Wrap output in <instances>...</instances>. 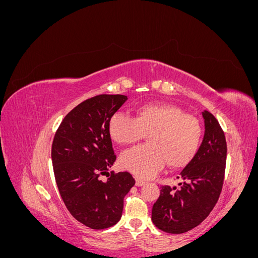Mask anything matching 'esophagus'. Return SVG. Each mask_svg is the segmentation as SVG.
Masks as SVG:
<instances>
[{"mask_svg":"<svg viewBox=\"0 0 258 258\" xmlns=\"http://www.w3.org/2000/svg\"><path fill=\"white\" fill-rule=\"evenodd\" d=\"M145 184V182L143 181V179H141V178H136V185L137 186H142V185H144Z\"/></svg>","mask_w":258,"mask_h":258,"instance_id":"obj_1","label":"esophagus"}]
</instances>
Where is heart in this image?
Returning <instances> with one entry per match:
<instances>
[{
    "mask_svg": "<svg viewBox=\"0 0 258 258\" xmlns=\"http://www.w3.org/2000/svg\"><path fill=\"white\" fill-rule=\"evenodd\" d=\"M108 132L119 145H131L147 135V145L123 152L120 165L138 177L155 175L165 163L169 168L185 167L196 155L202 128L196 116L171 103H145L137 107L136 116L115 113Z\"/></svg>",
    "mask_w": 258,
    "mask_h": 258,
    "instance_id": "heart-1",
    "label": "heart"
}]
</instances>
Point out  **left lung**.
<instances>
[{
	"label": "left lung",
	"mask_w": 258,
	"mask_h": 258,
	"mask_svg": "<svg viewBox=\"0 0 258 258\" xmlns=\"http://www.w3.org/2000/svg\"><path fill=\"white\" fill-rule=\"evenodd\" d=\"M206 132L197 154L178 174L179 187L161 186L152 209L156 227L183 233L204 222L215 207L223 188L227 144L222 127L208 111L202 112Z\"/></svg>",
	"instance_id": "left-lung-1"
}]
</instances>
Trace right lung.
<instances>
[{"label":"right lung","mask_w":258,"mask_h":258,"mask_svg":"<svg viewBox=\"0 0 258 258\" xmlns=\"http://www.w3.org/2000/svg\"><path fill=\"white\" fill-rule=\"evenodd\" d=\"M126 100L98 95L83 101L53 137L51 160L60 196L75 220L91 229H105L120 220L123 198L136 183L129 172H107L116 160L108 122ZM103 175L106 182L100 179Z\"/></svg>","instance_id":"right-lung-1"}]
</instances>
